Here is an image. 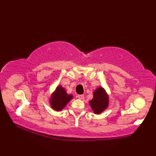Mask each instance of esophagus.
<instances>
[{
	"label": "esophagus",
	"instance_id": "esophagus-1",
	"mask_svg": "<svg viewBox=\"0 0 156 156\" xmlns=\"http://www.w3.org/2000/svg\"><path fill=\"white\" fill-rule=\"evenodd\" d=\"M77 98L79 99H80V100H83V99L84 98V96L83 95V94H81V95H78Z\"/></svg>",
	"mask_w": 156,
	"mask_h": 156
}]
</instances>
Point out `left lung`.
Segmentation results:
<instances>
[{"label":"left lung","mask_w":156,"mask_h":156,"mask_svg":"<svg viewBox=\"0 0 156 156\" xmlns=\"http://www.w3.org/2000/svg\"><path fill=\"white\" fill-rule=\"evenodd\" d=\"M90 105L96 114H100L108 106V96L104 89L100 87L94 92V98L90 101Z\"/></svg>","instance_id":"left-lung-1"}]
</instances>
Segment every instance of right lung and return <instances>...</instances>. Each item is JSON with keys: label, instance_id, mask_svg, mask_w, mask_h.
Listing matches in <instances>:
<instances>
[{"label": "right lung", "instance_id": "obj_1", "mask_svg": "<svg viewBox=\"0 0 156 156\" xmlns=\"http://www.w3.org/2000/svg\"><path fill=\"white\" fill-rule=\"evenodd\" d=\"M72 95H68L65 90L59 86L52 96L51 105L55 110L60 111L72 100Z\"/></svg>", "mask_w": 156, "mask_h": 156}]
</instances>
